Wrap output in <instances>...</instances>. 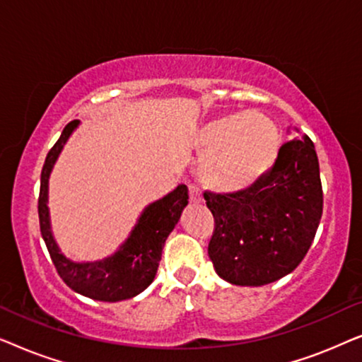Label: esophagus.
I'll return each mask as SVG.
<instances>
[{"instance_id": "esophagus-1", "label": "esophagus", "mask_w": 362, "mask_h": 362, "mask_svg": "<svg viewBox=\"0 0 362 362\" xmlns=\"http://www.w3.org/2000/svg\"><path fill=\"white\" fill-rule=\"evenodd\" d=\"M189 201L191 204H201L202 202V192L197 186H189Z\"/></svg>"}]
</instances>
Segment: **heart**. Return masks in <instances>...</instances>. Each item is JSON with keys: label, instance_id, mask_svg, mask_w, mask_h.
<instances>
[{"label": "heart", "instance_id": "1", "mask_svg": "<svg viewBox=\"0 0 362 362\" xmlns=\"http://www.w3.org/2000/svg\"><path fill=\"white\" fill-rule=\"evenodd\" d=\"M196 145L206 151L201 177L221 192L249 189L274 170L281 150L276 123L260 112H234L207 122Z\"/></svg>", "mask_w": 362, "mask_h": 362}]
</instances>
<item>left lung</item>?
<instances>
[{"mask_svg":"<svg viewBox=\"0 0 362 362\" xmlns=\"http://www.w3.org/2000/svg\"><path fill=\"white\" fill-rule=\"evenodd\" d=\"M204 199L216 219L207 254L217 275L240 286L280 280L305 259L323 214L313 141L293 138L281 146L274 170L249 189L204 192Z\"/></svg>","mask_w":362,"mask_h":362,"instance_id":"left-lung-1","label":"left lung"}]
</instances>
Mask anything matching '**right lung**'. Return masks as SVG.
Wrapping results in <instances>:
<instances>
[{"label":"right lung","instance_id":"add662e5","mask_svg":"<svg viewBox=\"0 0 362 362\" xmlns=\"http://www.w3.org/2000/svg\"><path fill=\"white\" fill-rule=\"evenodd\" d=\"M81 125V120H72L62 130L56 145L47 153L41 173V191H39V224L51 259L57 274L69 288L87 298L97 301H122L141 293L155 280L160 265L163 247L168 235L180 221L181 212L187 206V186L180 185L165 197L148 204L141 211L136 224L125 242L105 259L93 262H76L69 259L59 249L54 239L49 214V177L59 155L69 138Z\"/></svg>","mask_w":362,"mask_h":362}]
</instances>
